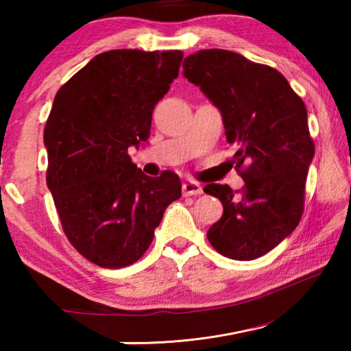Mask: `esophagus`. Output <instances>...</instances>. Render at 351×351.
Returning <instances> with one entry per match:
<instances>
[{
  "label": "esophagus",
  "instance_id": "esophagus-1",
  "mask_svg": "<svg viewBox=\"0 0 351 351\" xmlns=\"http://www.w3.org/2000/svg\"><path fill=\"white\" fill-rule=\"evenodd\" d=\"M203 193V187L201 184L193 181V180H187L182 184V195L184 197H190V195H201Z\"/></svg>",
  "mask_w": 351,
  "mask_h": 351
}]
</instances>
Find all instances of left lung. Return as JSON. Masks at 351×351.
Listing matches in <instances>:
<instances>
[{"instance_id":"left-lung-1","label":"left lung","mask_w":351,"mask_h":351,"mask_svg":"<svg viewBox=\"0 0 351 351\" xmlns=\"http://www.w3.org/2000/svg\"><path fill=\"white\" fill-rule=\"evenodd\" d=\"M182 74L221 111L226 139L237 145L240 190L207 184L223 217L207 240L228 258H258L283 241L304 213L305 182L314 156L306 108L277 69L226 49L186 57Z\"/></svg>"}]
</instances>
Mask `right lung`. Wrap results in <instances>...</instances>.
I'll return each mask as SVG.
<instances>
[{
  "label": "right lung",
  "mask_w": 351,
  "mask_h": 351,
  "mask_svg": "<svg viewBox=\"0 0 351 351\" xmlns=\"http://www.w3.org/2000/svg\"><path fill=\"white\" fill-rule=\"evenodd\" d=\"M181 51L102 52L57 91L45 125L46 182L63 232L100 268H125L152 245L180 176H147L130 147L150 136L152 114L170 90Z\"/></svg>",
  "instance_id": "right-lung-1"
}]
</instances>
